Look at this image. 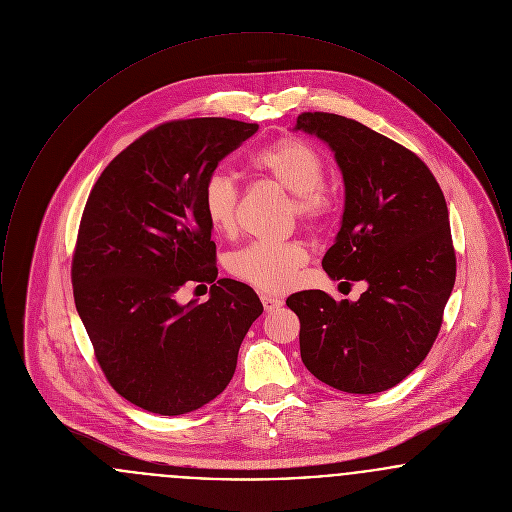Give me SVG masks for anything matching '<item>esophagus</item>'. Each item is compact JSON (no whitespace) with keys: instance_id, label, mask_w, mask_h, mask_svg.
Segmentation results:
<instances>
[{"instance_id":"esophagus-1","label":"esophagus","mask_w":512,"mask_h":512,"mask_svg":"<svg viewBox=\"0 0 512 512\" xmlns=\"http://www.w3.org/2000/svg\"><path fill=\"white\" fill-rule=\"evenodd\" d=\"M261 303H263V307H265V311L267 313H272V311H276V309H280L282 307V299H278V297H272V295H261Z\"/></svg>"}]
</instances>
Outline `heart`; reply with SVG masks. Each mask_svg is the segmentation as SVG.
<instances>
[{
	"label": "heart",
	"mask_w": 512,
	"mask_h": 512,
	"mask_svg": "<svg viewBox=\"0 0 512 512\" xmlns=\"http://www.w3.org/2000/svg\"><path fill=\"white\" fill-rule=\"evenodd\" d=\"M249 165L265 180L292 194L290 220H299L311 232H320L336 213V195L324 184L326 163L317 147L303 138L286 136L257 149ZM242 192L234 176L215 171L201 190V205L213 232L232 236L236 232ZM309 263L307 245L301 240L280 244L253 242L228 257L234 278L263 292L288 290L301 268Z\"/></svg>",
	"instance_id": "heart-1"
}]
</instances>
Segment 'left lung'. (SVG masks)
<instances>
[{
  "instance_id": "obj_1",
  "label": "left lung",
  "mask_w": 512,
  "mask_h": 512,
  "mask_svg": "<svg viewBox=\"0 0 512 512\" xmlns=\"http://www.w3.org/2000/svg\"><path fill=\"white\" fill-rule=\"evenodd\" d=\"M295 128L332 147L345 184L340 232L322 268L343 284H368L355 303L322 290L288 297L301 322V361L336 390H390L430 353L455 284L445 197L416 153L361 122L315 111Z\"/></svg>"
}]
</instances>
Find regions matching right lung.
<instances>
[{
    "label": "right lung",
    "mask_w": 512,
    "mask_h": 512,
    "mask_svg": "<svg viewBox=\"0 0 512 512\" xmlns=\"http://www.w3.org/2000/svg\"><path fill=\"white\" fill-rule=\"evenodd\" d=\"M257 128L222 117L163 122L122 149L88 195L74 305L111 388L149 413H190L222 393L263 313L253 288L217 280L201 205L207 176ZM188 281L212 284L205 304L177 305Z\"/></svg>",
    "instance_id": "right-lung-1"
}]
</instances>
